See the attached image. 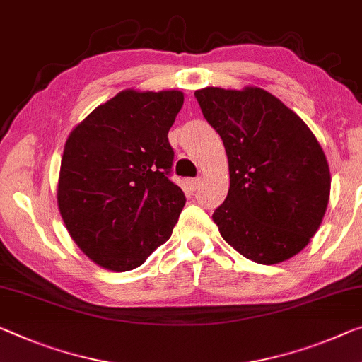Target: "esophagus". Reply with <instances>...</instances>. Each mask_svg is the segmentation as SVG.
<instances>
[{
  "label": "esophagus",
  "mask_w": 362,
  "mask_h": 362,
  "mask_svg": "<svg viewBox=\"0 0 362 362\" xmlns=\"http://www.w3.org/2000/svg\"><path fill=\"white\" fill-rule=\"evenodd\" d=\"M200 185V177H192V180H187V186L189 189H192V191H196Z\"/></svg>",
  "instance_id": "1"
}]
</instances>
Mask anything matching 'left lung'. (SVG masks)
Returning a JSON list of instances; mask_svg holds the SVG:
<instances>
[{
    "instance_id": "left-lung-1",
    "label": "left lung",
    "mask_w": 362,
    "mask_h": 362,
    "mask_svg": "<svg viewBox=\"0 0 362 362\" xmlns=\"http://www.w3.org/2000/svg\"><path fill=\"white\" fill-rule=\"evenodd\" d=\"M194 95L230 165V191L212 215L220 235L264 265L301 252L330 197L329 163L313 131L259 87H205Z\"/></svg>"
}]
</instances>
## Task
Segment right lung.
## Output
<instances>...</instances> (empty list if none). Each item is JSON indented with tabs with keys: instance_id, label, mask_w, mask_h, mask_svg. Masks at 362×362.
Instances as JSON below:
<instances>
[{
	"instance_id": "obj_1",
	"label": "right lung",
	"mask_w": 362,
	"mask_h": 362,
	"mask_svg": "<svg viewBox=\"0 0 362 362\" xmlns=\"http://www.w3.org/2000/svg\"><path fill=\"white\" fill-rule=\"evenodd\" d=\"M180 90H123L71 132L58 181V207L77 246L100 267L127 272L168 241L185 192L170 180L168 131Z\"/></svg>"
}]
</instances>
